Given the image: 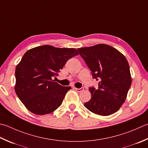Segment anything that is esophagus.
<instances>
[{
    "label": "esophagus",
    "mask_w": 148,
    "mask_h": 148,
    "mask_svg": "<svg viewBox=\"0 0 148 148\" xmlns=\"http://www.w3.org/2000/svg\"><path fill=\"white\" fill-rule=\"evenodd\" d=\"M74 90L76 91H77V92H82V91H83V88H74Z\"/></svg>",
    "instance_id": "34e87169"
}]
</instances>
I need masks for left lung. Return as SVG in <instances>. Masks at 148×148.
Returning a JSON list of instances; mask_svg holds the SVG:
<instances>
[{
	"label": "left lung",
	"instance_id": "1",
	"mask_svg": "<svg viewBox=\"0 0 148 148\" xmlns=\"http://www.w3.org/2000/svg\"><path fill=\"white\" fill-rule=\"evenodd\" d=\"M77 51L93 79L99 81L98 88L89 87L91 99L84 105L100 115L114 114L124 103L132 85L128 61L116 49L106 44L79 48Z\"/></svg>",
	"mask_w": 148,
	"mask_h": 148
}]
</instances>
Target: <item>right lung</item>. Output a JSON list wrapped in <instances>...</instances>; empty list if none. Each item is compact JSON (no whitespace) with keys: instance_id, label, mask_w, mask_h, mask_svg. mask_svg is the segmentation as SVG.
<instances>
[{"instance_id":"1","label":"right lung","mask_w":148,"mask_h":148,"mask_svg":"<svg viewBox=\"0 0 148 148\" xmlns=\"http://www.w3.org/2000/svg\"><path fill=\"white\" fill-rule=\"evenodd\" d=\"M78 53L74 48L45 45L27 51L15 70V92L31 112L48 114L62 105L71 86H63L53 78L66 62Z\"/></svg>"}]
</instances>
